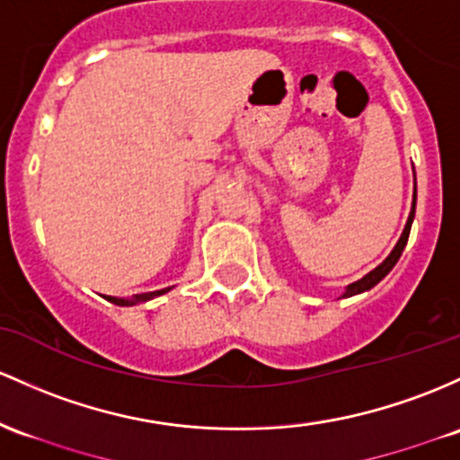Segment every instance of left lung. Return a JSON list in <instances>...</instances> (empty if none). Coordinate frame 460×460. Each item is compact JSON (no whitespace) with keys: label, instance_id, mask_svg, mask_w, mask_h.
<instances>
[{"label":"left lung","instance_id":"8db88e82","mask_svg":"<svg viewBox=\"0 0 460 460\" xmlns=\"http://www.w3.org/2000/svg\"><path fill=\"white\" fill-rule=\"evenodd\" d=\"M412 218H415V203H412V211H411V216H408L406 229H403L402 238H400V242H397V244H395V249H393V253L388 255L386 260L382 261V264L377 266L376 270H371L369 275H365V277H362L360 281H356V284H351L349 288H347L345 296H351V295H358V292H365V290H369V288L376 286L377 281H382V279H385V277L388 275V272H391L393 266H395V264H397V260H400V257H402V251H403V246H406V242H408V235H411V225H412Z\"/></svg>","mask_w":460,"mask_h":460}]
</instances>
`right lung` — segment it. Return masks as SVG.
<instances>
[{
  "label": "right lung",
  "mask_w": 460,
  "mask_h": 460,
  "mask_svg": "<svg viewBox=\"0 0 460 460\" xmlns=\"http://www.w3.org/2000/svg\"><path fill=\"white\" fill-rule=\"evenodd\" d=\"M168 290H170V288H165V290L150 292V295H137L133 301H128V299H115V296H107V299L111 301V304H115V305H133L135 301H146V299H150V296H159V295H164V292H168Z\"/></svg>",
  "instance_id": "add662e5"
}]
</instances>
